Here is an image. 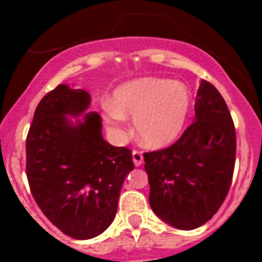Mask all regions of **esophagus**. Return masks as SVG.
Segmentation results:
<instances>
[{
	"label": "esophagus",
	"mask_w": 262,
	"mask_h": 262,
	"mask_svg": "<svg viewBox=\"0 0 262 262\" xmlns=\"http://www.w3.org/2000/svg\"><path fill=\"white\" fill-rule=\"evenodd\" d=\"M132 156H133V163H135L136 167L143 164V153L140 150H135V151L132 153Z\"/></svg>",
	"instance_id": "1"
}]
</instances>
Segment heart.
I'll list each match as a JSON object with an SVG mask.
<instances>
[{"instance_id":"1","label":"heart","mask_w":262,"mask_h":262,"mask_svg":"<svg viewBox=\"0 0 262 262\" xmlns=\"http://www.w3.org/2000/svg\"><path fill=\"white\" fill-rule=\"evenodd\" d=\"M191 102L189 90L177 81L140 78L114 92L112 105H105V120L114 133H122L125 116H132L143 146L165 147L184 130Z\"/></svg>"}]
</instances>
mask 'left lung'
<instances>
[{"label":"left lung","instance_id":"obj_1","mask_svg":"<svg viewBox=\"0 0 262 262\" xmlns=\"http://www.w3.org/2000/svg\"><path fill=\"white\" fill-rule=\"evenodd\" d=\"M236 129L220 92L203 80L195 122L168 147L144 153L148 202L165 223L192 230L212 219L230 189Z\"/></svg>","mask_w":262,"mask_h":262}]
</instances>
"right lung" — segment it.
Masks as SVG:
<instances>
[{
  "label": "right lung",
  "instance_id": "obj_1",
  "mask_svg": "<svg viewBox=\"0 0 262 262\" xmlns=\"http://www.w3.org/2000/svg\"><path fill=\"white\" fill-rule=\"evenodd\" d=\"M90 94L60 84L37 105L26 137V176L45 216L67 236L101 234L118 210L126 176L135 168L127 147H114L101 133V116L84 114Z\"/></svg>",
  "mask_w": 262,
  "mask_h": 262
}]
</instances>
